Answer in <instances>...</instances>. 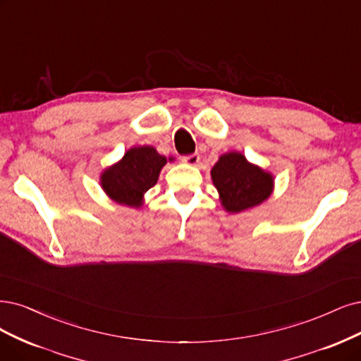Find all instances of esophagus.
<instances>
[{"mask_svg": "<svg viewBox=\"0 0 361 361\" xmlns=\"http://www.w3.org/2000/svg\"><path fill=\"white\" fill-rule=\"evenodd\" d=\"M199 154L197 153H193V154H190V156H184L181 160L184 164H188V165H190V166H196L197 164H199Z\"/></svg>", "mask_w": 361, "mask_h": 361, "instance_id": "obj_1", "label": "esophagus"}]
</instances>
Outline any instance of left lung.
<instances>
[{"label":"left lung","instance_id":"left-lung-1","mask_svg":"<svg viewBox=\"0 0 361 361\" xmlns=\"http://www.w3.org/2000/svg\"><path fill=\"white\" fill-rule=\"evenodd\" d=\"M211 178L219 192L223 209L231 214H238L268 201L275 185L269 171L248 162L239 152L221 154L211 169Z\"/></svg>","mask_w":361,"mask_h":361}]
</instances>
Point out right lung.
I'll list each match as a JSON object with an SVG mask.
<instances>
[{
  "mask_svg": "<svg viewBox=\"0 0 361 361\" xmlns=\"http://www.w3.org/2000/svg\"><path fill=\"white\" fill-rule=\"evenodd\" d=\"M173 160L159 154L152 145L130 147L118 162L101 172L99 184L113 202L141 208L147 190L157 183L162 168Z\"/></svg>",
  "mask_w": 361,
  "mask_h": 361,
  "instance_id": "1",
  "label": "right lung"
}]
</instances>
